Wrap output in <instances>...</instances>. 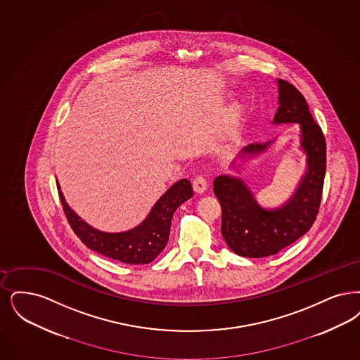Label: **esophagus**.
<instances>
[{
	"mask_svg": "<svg viewBox=\"0 0 360 360\" xmlns=\"http://www.w3.org/2000/svg\"><path fill=\"white\" fill-rule=\"evenodd\" d=\"M206 186H207V181H206V178L203 175H197L193 179V188H194L195 193L201 194V193L206 190Z\"/></svg>",
	"mask_w": 360,
	"mask_h": 360,
	"instance_id": "esophagus-1",
	"label": "esophagus"
}]
</instances>
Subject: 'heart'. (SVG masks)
<instances>
[{
    "instance_id": "1",
    "label": "heart",
    "mask_w": 360,
    "mask_h": 360,
    "mask_svg": "<svg viewBox=\"0 0 360 360\" xmlns=\"http://www.w3.org/2000/svg\"><path fill=\"white\" fill-rule=\"evenodd\" d=\"M237 115V114H234V116Z\"/></svg>"
}]
</instances>
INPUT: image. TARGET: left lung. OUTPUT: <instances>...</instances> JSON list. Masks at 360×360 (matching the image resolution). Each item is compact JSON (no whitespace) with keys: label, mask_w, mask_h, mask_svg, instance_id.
Returning <instances> with one entry per match:
<instances>
[{"label":"left lung","mask_w":360,"mask_h":360,"mask_svg":"<svg viewBox=\"0 0 360 360\" xmlns=\"http://www.w3.org/2000/svg\"><path fill=\"white\" fill-rule=\"evenodd\" d=\"M278 83V110L274 124L299 123L307 170L289 201L274 210L261 207L240 178L219 175L213 190L222 207L221 231L231 250L243 257H268L293 244L316 219L326 176V139L302 92L285 80ZM272 143L249 144L243 155H257Z\"/></svg>","instance_id":"obj_1"}]
</instances>
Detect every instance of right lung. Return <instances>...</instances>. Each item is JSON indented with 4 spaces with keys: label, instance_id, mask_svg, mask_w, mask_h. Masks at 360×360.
<instances>
[{
    "label": "right lung",
    "instance_id": "right-lung-1",
    "mask_svg": "<svg viewBox=\"0 0 360 360\" xmlns=\"http://www.w3.org/2000/svg\"><path fill=\"white\" fill-rule=\"evenodd\" d=\"M58 190L68 224L86 248L104 257L134 265L148 264L158 257L169 241L174 212L193 197L190 181L181 179L159 198L141 225L127 231L107 233L86 224L67 205L58 184Z\"/></svg>",
    "mask_w": 360,
    "mask_h": 360
}]
</instances>
